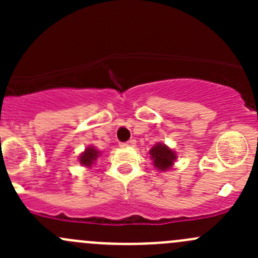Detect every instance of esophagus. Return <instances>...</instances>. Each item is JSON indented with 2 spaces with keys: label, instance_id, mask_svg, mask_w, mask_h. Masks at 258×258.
I'll return each mask as SVG.
<instances>
[{
  "label": "esophagus",
  "instance_id": "obj_1",
  "mask_svg": "<svg viewBox=\"0 0 258 258\" xmlns=\"http://www.w3.org/2000/svg\"><path fill=\"white\" fill-rule=\"evenodd\" d=\"M130 144H131V142H121V144H119V146H121L122 148H126V147H128Z\"/></svg>",
  "mask_w": 258,
  "mask_h": 258
}]
</instances>
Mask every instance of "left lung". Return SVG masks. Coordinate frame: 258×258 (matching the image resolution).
I'll use <instances>...</instances> for the list:
<instances>
[{"mask_svg":"<svg viewBox=\"0 0 258 258\" xmlns=\"http://www.w3.org/2000/svg\"><path fill=\"white\" fill-rule=\"evenodd\" d=\"M150 155L153 160V163H155V167L158 171L170 170L176 160V153L163 144L153 146L150 151Z\"/></svg>","mask_w":258,"mask_h":258,"instance_id":"left-lung-1","label":"left lung"}]
</instances>
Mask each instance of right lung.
I'll use <instances>...</instances> for the list:
<instances>
[{
  "label": "right lung",
  "mask_w": 258,
  "mask_h": 258,
  "mask_svg": "<svg viewBox=\"0 0 258 258\" xmlns=\"http://www.w3.org/2000/svg\"><path fill=\"white\" fill-rule=\"evenodd\" d=\"M100 156L98 150H96L93 146H90L85 150V152L80 156V163L81 165L86 166V167H91V166L95 163V161L97 160V157Z\"/></svg>",
  "instance_id": "1"
}]
</instances>
